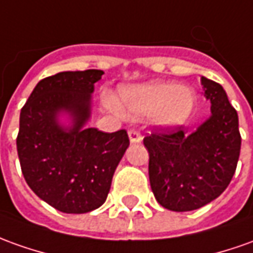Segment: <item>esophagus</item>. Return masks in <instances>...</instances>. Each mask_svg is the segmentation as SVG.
Listing matches in <instances>:
<instances>
[{
    "label": "esophagus",
    "mask_w": 253,
    "mask_h": 253,
    "mask_svg": "<svg viewBox=\"0 0 253 253\" xmlns=\"http://www.w3.org/2000/svg\"><path fill=\"white\" fill-rule=\"evenodd\" d=\"M128 136H129L130 143H140L143 140V136L140 135V132H137L135 129H130L128 132Z\"/></svg>",
    "instance_id": "esophagus-1"
}]
</instances>
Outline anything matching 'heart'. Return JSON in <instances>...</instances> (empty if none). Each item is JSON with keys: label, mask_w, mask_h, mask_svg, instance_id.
<instances>
[{"label": "heart", "mask_w": 253, "mask_h": 253, "mask_svg": "<svg viewBox=\"0 0 253 253\" xmlns=\"http://www.w3.org/2000/svg\"><path fill=\"white\" fill-rule=\"evenodd\" d=\"M194 90L168 81H149L125 85L118 90V107L132 118L153 116V121L163 129L182 126L196 109ZM114 107V103L110 102Z\"/></svg>", "instance_id": "heart-1"}]
</instances>
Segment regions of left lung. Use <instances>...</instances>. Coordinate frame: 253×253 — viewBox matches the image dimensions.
<instances>
[{
    "instance_id": "1",
    "label": "left lung",
    "mask_w": 253,
    "mask_h": 253,
    "mask_svg": "<svg viewBox=\"0 0 253 253\" xmlns=\"http://www.w3.org/2000/svg\"><path fill=\"white\" fill-rule=\"evenodd\" d=\"M211 116L196 130L144 137L149 151L150 186L164 208L187 212L222 194L231 182L241 150L238 114L220 84L201 77Z\"/></svg>"
}]
</instances>
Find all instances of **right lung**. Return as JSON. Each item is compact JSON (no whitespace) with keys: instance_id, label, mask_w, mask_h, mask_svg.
Here are the masks:
<instances>
[{"instance_id":"right-lung-1","label":"right lung","mask_w":253,"mask_h":253,"mask_svg":"<svg viewBox=\"0 0 253 253\" xmlns=\"http://www.w3.org/2000/svg\"><path fill=\"white\" fill-rule=\"evenodd\" d=\"M103 74L62 71L46 77L20 111L16 144L24 179L42 201L64 213L103 205L129 146L125 129L106 133L86 126L95 83Z\"/></svg>"}]
</instances>
